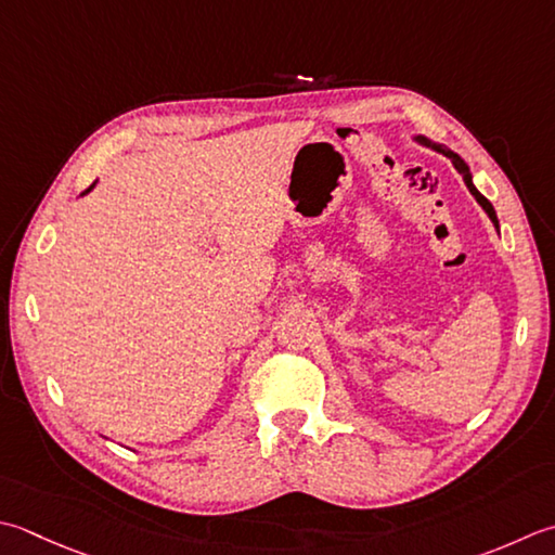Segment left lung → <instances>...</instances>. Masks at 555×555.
Segmentation results:
<instances>
[{
	"mask_svg": "<svg viewBox=\"0 0 555 555\" xmlns=\"http://www.w3.org/2000/svg\"><path fill=\"white\" fill-rule=\"evenodd\" d=\"M414 141H418L421 146H428V149H433V151H438V154L448 156V158L454 163V168H457V170L462 172V178H464V182H466V188H469V192L474 194V199L479 202L481 209L488 214V219L493 221V225H495V228H501V225H498V216H495L493 204L488 202V199L483 197V194H481L479 190H476V184H474V180H472V170H469V166H466V163H464V158H462V156H457V154H454L452 149H448V146H444V144H440V141H433V139H428V137H421V134H416V137H414Z\"/></svg>",
	"mask_w": 555,
	"mask_h": 555,
	"instance_id": "1",
	"label": "left lung"
}]
</instances>
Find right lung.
I'll return each mask as SVG.
<instances>
[{"label":"right lung","instance_id":"right-lung-1","mask_svg":"<svg viewBox=\"0 0 555 555\" xmlns=\"http://www.w3.org/2000/svg\"><path fill=\"white\" fill-rule=\"evenodd\" d=\"M93 188H95V182H93V184H91V188H89V190H86V192H91V190H93ZM86 192H83V194H86Z\"/></svg>","mask_w":555,"mask_h":555}]
</instances>
